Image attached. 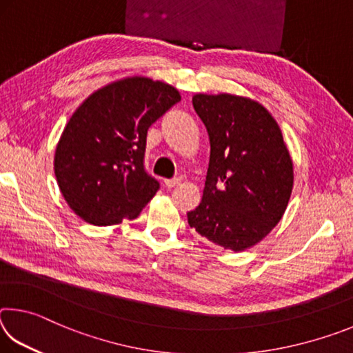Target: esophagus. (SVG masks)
<instances>
[{"instance_id":"34e87169","label":"esophagus","mask_w":353,"mask_h":353,"mask_svg":"<svg viewBox=\"0 0 353 353\" xmlns=\"http://www.w3.org/2000/svg\"><path fill=\"white\" fill-rule=\"evenodd\" d=\"M181 183V179L179 177H172V179H165V185L168 188H172V187H176V185H179Z\"/></svg>"}]
</instances>
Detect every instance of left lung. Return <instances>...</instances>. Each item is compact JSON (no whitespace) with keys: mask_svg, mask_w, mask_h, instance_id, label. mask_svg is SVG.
<instances>
[{"mask_svg":"<svg viewBox=\"0 0 353 353\" xmlns=\"http://www.w3.org/2000/svg\"><path fill=\"white\" fill-rule=\"evenodd\" d=\"M210 139L204 194L187 213L190 227L229 250L263 240L282 219L292 190V162L276 119L235 94H194Z\"/></svg>","mask_w":353,"mask_h":353,"instance_id":"1","label":"left lung"}]
</instances>
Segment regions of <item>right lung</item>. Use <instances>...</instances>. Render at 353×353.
I'll use <instances>...</instances> for the list:
<instances>
[{"instance_id": "1", "label": "right lung", "mask_w": 353, "mask_h": 353, "mask_svg": "<svg viewBox=\"0 0 353 353\" xmlns=\"http://www.w3.org/2000/svg\"><path fill=\"white\" fill-rule=\"evenodd\" d=\"M181 101L168 83L129 77L90 94L56 148V179L67 204L94 225L140 214L160 188L145 168L151 124Z\"/></svg>"}]
</instances>
